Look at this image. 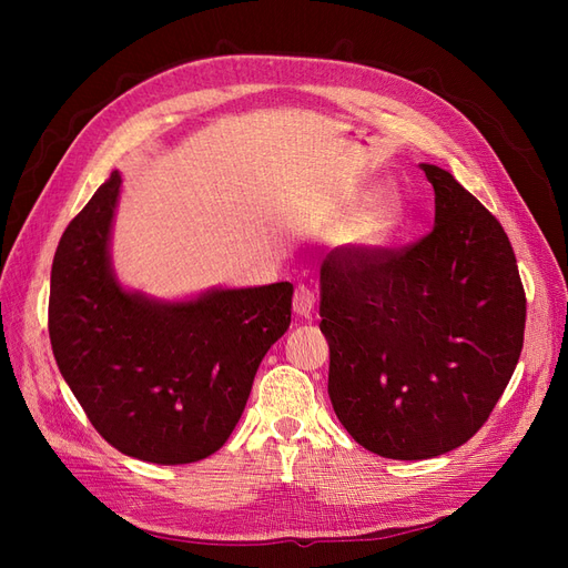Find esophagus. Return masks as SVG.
Returning a JSON list of instances; mask_svg holds the SVG:
<instances>
[{
    "mask_svg": "<svg viewBox=\"0 0 568 568\" xmlns=\"http://www.w3.org/2000/svg\"><path fill=\"white\" fill-rule=\"evenodd\" d=\"M315 305H317V296L313 288H307L305 284L296 286L294 291V313L301 315V317H307L311 320L313 313H315Z\"/></svg>",
    "mask_w": 568,
    "mask_h": 568,
    "instance_id": "esophagus-1",
    "label": "esophagus"
}]
</instances>
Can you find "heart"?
Wrapping results in <instances>:
<instances>
[{
  "instance_id": "b5f03b06",
  "label": "heart",
  "mask_w": 568,
  "mask_h": 568,
  "mask_svg": "<svg viewBox=\"0 0 568 568\" xmlns=\"http://www.w3.org/2000/svg\"><path fill=\"white\" fill-rule=\"evenodd\" d=\"M403 215V201L395 194L374 196L343 225L341 244L357 253L379 251L398 232Z\"/></svg>"
}]
</instances>
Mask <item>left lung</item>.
Wrapping results in <instances>:
<instances>
[{
  "mask_svg": "<svg viewBox=\"0 0 568 568\" xmlns=\"http://www.w3.org/2000/svg\"><path fill=\"white\" fill-rule=\"evenodd\" d=\"M434 230L405 248H336L320 270L338 422L390 459L467 443L505 393L524 348L526 294L500 222L448 170Z\"/></svg>",
  "mask_w": 568,
  "mask_h": 568,
  "instance_id": "left-lung-1",
  "label": "left lung"
}]
</instances>
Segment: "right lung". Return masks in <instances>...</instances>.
<instances>
[{"instance_id":"add662e5","label":"right lung","mask_w":568,"mask_h":568,"mask_svg":"<svg viewBox=\"0 0 568 568\" xmlns=\"http://www.w3.org/2000/svg\"><path fill=\"white\" fill-rule=\"evenodd\" d=\"M120 182L113 170L61 236L51 351L115 450L153 464L199 462L234 432L257 367L288 329L294 286L213 288L192 301L123 288L109 253Z\"/></svg>"}]
</instances>
